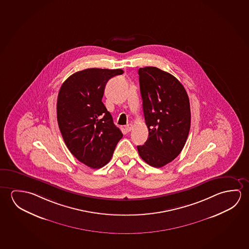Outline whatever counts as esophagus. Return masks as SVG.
Segmentation results:
<instances>
[{"instance_id":"1","label":"esophagus","mask_w":249,"mask_h":249,"mask_svg":"<svg viewBox=\"0 0 249 249\" xmlns=\"http://www.w3.org/2000/svg\"><path fill=\"white\" fill-rule=\"evenodd\" d=\"M125 130H126L127 132H130V130H132V124H127L126 126H125Z\"/></svg>"}]
</instances>
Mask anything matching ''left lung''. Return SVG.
Instances as JSON below:
<instances>
[{
	"mask_svg": "<svg viewBox=\"0 0 249 249\" xmlns=\"http://www.w3.org/2000/svg\"><path fill=\"white\" fill-rule=\"evenodd\" d=\"M142 110L149 138L138 154L149 165L161 168L181 153L190 129V99L176 77L158 67L139 68Z\"/></svg>",
	"mask_w": 249,
	"mask_h": 249,
	"instance_id": "8db88e82",
	"label": "left lung"
}]
</instances>
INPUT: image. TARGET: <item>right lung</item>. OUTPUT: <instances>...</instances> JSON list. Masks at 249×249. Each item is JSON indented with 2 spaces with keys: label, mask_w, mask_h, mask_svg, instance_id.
<instances>
[{
  "label": "right lung",
  "mask_w": 249,
  "mask_h": 249,
  "mask_svg": "<svg viewBox=\"0 0 249 249\" xmlns=\"http://www.w3.org/2000/svg\"><path fill=\"white\" fill-rule=\"evenodd\" d=\"M123 72L88 68L71 74L59 89L57 119L64 141L79 162L92 169L111 160L123 137L102 102L107 81Z\"/></svg>",
  "instance_id": "add662e5"
}]
</instances>
